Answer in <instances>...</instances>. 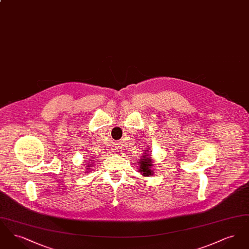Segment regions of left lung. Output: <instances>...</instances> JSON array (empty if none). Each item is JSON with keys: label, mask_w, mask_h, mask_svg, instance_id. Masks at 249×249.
<instances>
[{"label": "left lung", "mask_w": 249, "mask_h": 249, "mask_svg": "<svg viewBox=\"0 0 249 249\" xmlns=\"http://www.w3.org/2000/svg\"><path fill=\"white\" fill-rule=\"evenodd\" d=\"M139 172L143 177H149L153 175V170L151 168L153 166V160L148 157V154L144 153V155H142V158L139 160Z\"/></svg>", "instance_id": "8db88e82"}]
</instances>
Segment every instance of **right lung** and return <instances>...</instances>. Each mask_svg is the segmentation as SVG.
<instances>
[{
    "label": "right lung",
    "instance_id": "obj_1",
    "mask_svg": "<svg viewBox=\"0 0 249 249\" xmlns=\"http://www.w3.org/2000/svg\"><path fill=\"white\" fill-rule=\"evenodd\" d=\"M90 166H91V164H89L87 167H90ZM87 169H89V168H87Z\"/></svg>",
    "mask_w": 249,
    "mask_h": 249
}]
</instances>
